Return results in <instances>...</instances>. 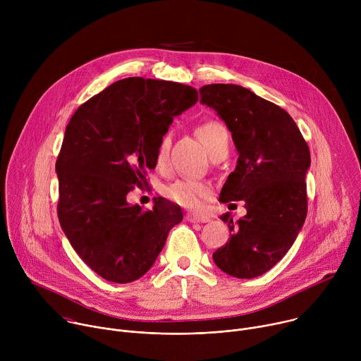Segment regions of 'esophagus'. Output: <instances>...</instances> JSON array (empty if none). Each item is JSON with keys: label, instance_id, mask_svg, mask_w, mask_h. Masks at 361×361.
Instances as JSON below:
<instances>
[{"label": "esophagus", "instance_id": "obj_1", "mask_svg": "<svg viewBox=\"0 0 361 361\" xmlns=\"http://www.w3.org/2000/svg\"><path fill=\"white\" fill-rule=\"evenodd\" d=\"M185 220L190 223H209L210 217L204 216V214H198V213H187Z\"/></svg>", "mask_w": 361, "mask_h": 361}]
</instances>
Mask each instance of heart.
Wrapping results in <instances>:
<instances>
[{
  "label": "heart",
  "instance_id": "heart-1",
  "mask_svg": "<svg viewBox=\"0 0 361 361\" xmlns=\"http://www.w3.org/2000/svg\"><path fill=\"white\" fill-rule=\"evenodd\" d=\"M195 133L198 138L204 142L205 148L209 149L212 157L223 149H228V142H230L228 131L221 123L219 121L202 123L201 126L197 127ZM169 152H170V135L164 134L156 151V161L159 166L166 163ZM210 194H212V187L207 183H201L195 180H177L164 188V195L169 200L187 209L200 207L201 202L204 200H207Z\"/></svg>",
  "mask_w": 361,
  "mask_h": 361
}]
</instances>
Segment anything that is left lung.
I'll return each instance as SVG.
<instances>
[{"instance_id": "left-lung-1", "label": "left lung", "mask_w": 361, "mask_h": 361, "mask_svg": "<svg viewBox=\"0 0 361 361\" xmlns=\"http://www.w3.org/2000/svg\"><path fill=\"white\" fill-rule=\"evenodd\" d=\"M200 97L227 124L238 151L220 201L243 200L247 210L235 223L230 213L221 216L231 238L213 260L228 276L259 277L283 259L304 224L310 149L286 110L241 85H204Z\"/></svg>"}]
</instances>
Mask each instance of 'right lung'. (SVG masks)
<instances>
[{"label":"right lung","instance_id":"right-lung-1","mask_svg":"<svg viewBox=\"0 0 361 361\" xmlns=\"http://www.w3.org/2000/svg\"><path fill=\"white\" fill-rule=\"evenodd\" d=\"M190 85L130 77L91 97L71 117L56 163L57 213L81 260L113 283L142 277L183 220L178 205L157 198L152 210L127 194L156 169V151L173 117L194 106Z\"/></svg>","mask_w":361,"mask_h":361}]
</instances>
